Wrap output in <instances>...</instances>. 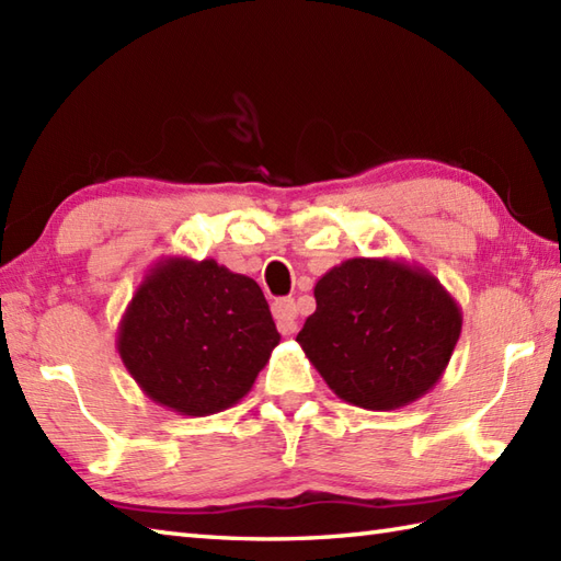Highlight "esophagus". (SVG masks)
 Here are the masks:
<instances>
[{"label":"esophagus","instance_id":"1","mask_svg":"<svg viewBox=\"0 0 561 561\" xmlns=\"http://www.w3.org/2000/svg\"><path fill=\"white\" fill-rule=\"evenodd\" d=\"M272 316L277 320V328L282 335H294L296 328H299V313H296L294 299H277L272 304Z\"/></svg>","mask_w":561,"mask_h":561}]
</instances>
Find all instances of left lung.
I'll list each match as a JSON object with an SVG mask.
<instances>
[{
  "label": "left lung",
  "instance_id": "1",
  "mask_svg": "<svg viewBox=\"0 0 561 561\" xmlns=\"http://www.w3.org/2000/svg\"><path fill=\"white\" fill-rule=\"evenodd\" d=\"M316 313L296 342L344 402L398 410L444 376L462 311L432 272L390 257H352L318 279Z\"/></svg>",
  "mask_w": 561,
  "mask_h": 561
}]
</instances>
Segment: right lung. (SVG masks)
Segmentation results:
<instances>
[{
	"mask_svg": "<svg viewBox=\"0 0 561 561\" xmlns=\"http://www.w3.org/2000/svg\"><path fill=\"white\" fill-rule=\"evenodd\" d=\"M115 344L149 400L207 416L248 396L279 332L255 279L211 257L169 255L145 274Z\"/></svg>",
	"mask_w": 561,
	"mask_h": 561,
	"instance_id": "right-lung-1",
	"label": "right lung"
}]
</instances>
